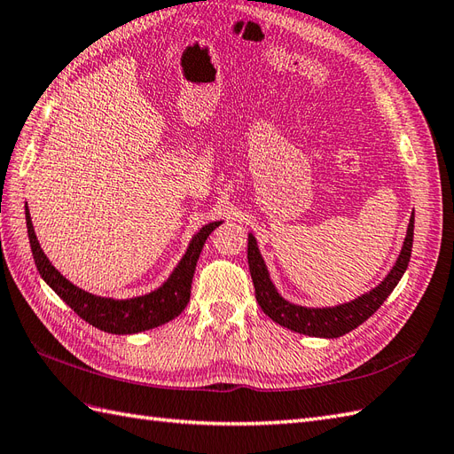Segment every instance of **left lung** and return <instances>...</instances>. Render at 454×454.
<instances>
[{
	"instance_id": "1",
	"label": "left lung",
	"mask_w": 454,
	"mask_h": 454,
	"mask_svg": "<svg viewBox=\"0 0 454 454\" xmlns=\"http://www.w3.org/2000/svg\"><path fill=\"white\" fill-rule=\"evenodd\" d=\"M412 238H414V211L411 216L409 228H406V238L403 241V249L399 259L395 261V266L389 274L383 278V282L370 289L368 294L360 295L348 303L338 307H324V309H309L294 305L286 301L270 280V274L266 270V264L261 257V251L257 247V239L249 234L247 243V259H249V270L254 286V297L261 305L264 315H269L276 324L284 328L294 330L297 333L312 335V338H340L351 330L358 328L360 324L366 322L374 312L381 307L383 301L389 297V294L399 284L406 266L411 261L412 253Z\"/></svg>"
}]
</instances>
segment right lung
<instances>
[{"label": "right lung", "mask_w": 454, "mask_h": 454, "mask_svg": "<svg viewBox=\"0 0 454 454\" xmlns=\"http://www.w3.org/2000/svg\"><path fill=\"white\" fill-rule=\"evenodd\" d=\"M25 215L32 257L45 284H48L80 318L103 332L119 335L157 328L160 324H167L168 320L180 315L190 301L195 264L205 246V239L216 226L223 224V220H220V223H211L197 231L176 269H174L168 280L159 289H155V292L132 299H111L91 295L84 292V289H80L68 282L42 251L38 238L34 234L28 207L25 208Z\"/></svg>", "instance_id": "add662e5"}]
</instances>
